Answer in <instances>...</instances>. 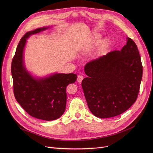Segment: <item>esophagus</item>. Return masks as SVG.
<instances>
[{
	"label": "esophagus",
	"instance_id": "34e87169",
	"mask_svg": "<svg viewBox=\"0 0 153 153\" xmlns=\"http://www.w3.org/2000/svg\"><path fill=\"white\" fill-rule=\"evenodd\" d=\"M83 79V76H82V75H79V76H77V81L78 82L80 83V82H82V81Z\"/></svg>",
	"mask_w": 153,
	"mask_h": 153
}]
</instances>
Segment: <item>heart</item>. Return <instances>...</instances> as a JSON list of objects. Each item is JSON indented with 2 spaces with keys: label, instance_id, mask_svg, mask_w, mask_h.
I'll use <instances>...</instances> for the list:
<instances>
[{
  "label": "heart",
  "instance_id": "heart-1",
  "mask_svg": "<svg viewBox=\"0 0 153 153\" xmlns=\"http://www.w3.org/2000/svg\"><path fill=\"white\" fill-rule=\"evenodd\" d=\"M102 36L100 34L95 33H93L88 39L86 40L85 43V48L88 50H91L94 48L99 43L101 39ZM109 40L108 39H103L100 43V49L102 50H104L107 45H108Z\"/></svg>",
  "mask_w": 153,
  "mask_h": 153
}]
</instances>
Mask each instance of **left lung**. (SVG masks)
<instances>
[{
	"mask_svg": "<svg viewBox=\"0 0 153 153\" xmlns=\"http://www.w3.org/2000/svg\"><path fill=\"white\" fill-rule=\"evenodd\" d=\"M143 67L135 42L87 63L82 87L90 111L103 119L124 113L136 101Z\"/></svg>",
	"mask_w": 153,
	"mask_h": 153,
	"instance_id": "1",
	"label": "left lung"
}]
</instances>
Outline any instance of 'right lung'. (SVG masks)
Returning <instances> with one entry per match:
<instances>
[{"instance_id": "right-lung-1", "label": "right lung", "mask_w": 153, "mask_h": 153, "mask_svg": "<svg viewBox=\"0 0 153 153\" xmlns=\"http://www.w3.org/2000/svg\"><path fill=\"white\" fill-rule=\"evenodd\" d=\"M28 31L21 38L11 62L13 92L17 102L31 116L44 120L59 118L65 112L67 103L66 88L74 83L77 75L54 74L48 77L35 79L25 68L23 51L27 39L31 34L47 29Z\"/></svg>"}]
</instances>
